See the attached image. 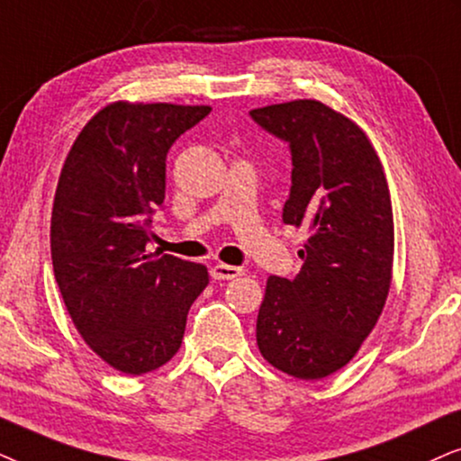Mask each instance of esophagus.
Listing matches in <instances>:
<instances>
[{"instance_id": "34e87169", "label": "esophagus", "mask_w": 461, "mask_h": 461, "mask_svg": "<svg viewBox=\"0 0 461 461\" xmlns=\"http://www.w3.org/2000/svg\"><path fill=\"white\" fill-rule=\"evenodd\" d=\"M211 274L214 280H234L238 276L244 274V269L236 266H225V263H217V266L211 269Z\"/></svg>"}]
</instances>
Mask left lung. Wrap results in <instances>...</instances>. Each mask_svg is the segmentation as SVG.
<instances>
[{"instance_id": "obj_1", "label": "left lung", "mask_w": 461, "mask_h": 461, "mask_svg": "<svg viewBox=\"0 0 461 461\" xmlns=\"http://www.w3.org/2000/svg\"><path fill=\"white\" fill-rule=\"evenodd\" d=\"M291 147L286 225L308 230L293 280L269 276L257 346L276 369L322 379L354 358L388 299L394 217L384 167L363 128L314 98L250 112Z\"/></svg>"}]
</instances>
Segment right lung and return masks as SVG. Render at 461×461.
Wrapping results in <instances>:
<instances>
[{"mask_svg": "<svg viewBox=\"0 0 461 461\" xmlns=\"http://www.w3.org/2000/svg\"><path fill=\"white\" fill-rule=\"evenodd\" d=\"M208 105L103 107L60 170L50 221L54 278L77 333L115 371L143 375L179 352L208 269L149 253L151 214L167 194V153Z\"/></svg>", "mask_w": 461, "mask_h": 461, "instance_id": "right-lung-1", "label": "right lung"}]
</instances>
